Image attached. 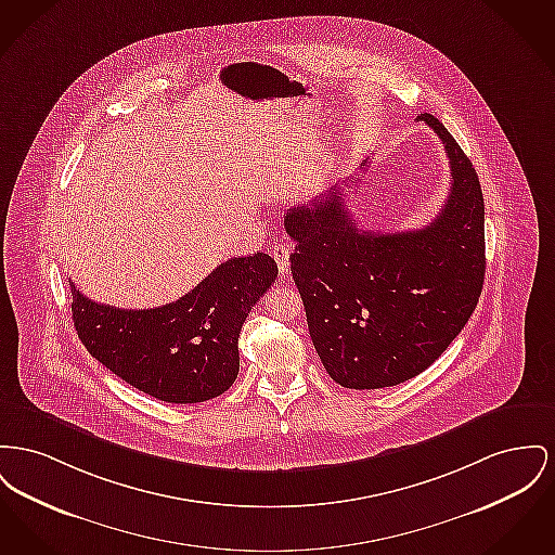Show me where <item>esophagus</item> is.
<instances>
[{
	"mask_svg": "<svg viewBox=\"0 0 555 555\" xmlns=\"http://www.w3.org/2000/svg\"><path fill=\"white\" fill-rule=\"evenodd\" d=\"M272 256H274V260H276V266H279L281 276L289 274V256H292V249H289L287 245L279 243V245H274V247H272Z\"/></svg>",
	"mask_w": 555,
	"mask_h": 555,
	"instance_id": "obj_1",
	"label": "esophagus"
}]
</instances>
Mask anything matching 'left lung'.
<instances>
[{
	"label": "left lung",
	"instance_id": "1",
	"mask_svg": "<svg viewBox=\"0 0 555 555\" xmlns=\"http://www.w3.org/2000/svg\"><path fill=\"white\" fill-rule=\"evenodd\" d=\"M417 119L442 140L453 176L431 224L393 234L359 229L337 186L285 216L312 344L344 388H390L420 375L461 333L482 294L478 173L434 115Z\"/></svg>",
	"mask_w": 555,
	"mask_h": 555
}]
</instances>
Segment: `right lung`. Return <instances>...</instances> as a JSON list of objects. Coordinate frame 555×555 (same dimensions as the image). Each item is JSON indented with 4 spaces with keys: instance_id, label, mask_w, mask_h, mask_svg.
Listing matches in <instances>:
<instances>
[{
    "instance_id": "right-lung-1",
    "label": "right lung",
    "mask_w": 555,
    "mask_h": 555,
    "mask_svg": "<svg viewBox=\"0 0 555 555\" xmlns=\"http://www.w3.org/2000/svg\"><path fill=\"white\" fill-rule=\"evenodd\" d=\"M276 274L268 254L232 258L151 310L104 306L68 281L73 323L88 352L133 388L164 402H203L234 384L241 326Z\"/></svg>"
}]
</instances>
